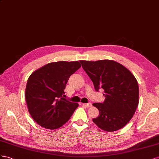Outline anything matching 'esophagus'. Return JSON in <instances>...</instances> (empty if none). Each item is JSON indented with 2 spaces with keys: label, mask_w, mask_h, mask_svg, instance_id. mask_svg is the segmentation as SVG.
Here are the masks:
<instances>
[{
  "label": "esophagus",
  "mask_w": 159,
  "mask_h": 159,
  "mask_svg": "<svg viewBox=\"0 0 159 159\" xmlns=\"http://www.w3.org/2000/svg\"><path fill=\"white\" fill-rule=\"evenodd\" d=\"M84 106H85V107H91L93 105H92V103H90V102H89V103H87V104H84L83 105Z\"/></svg>",
  "instance_id": "obj_1"
}]
</instances>
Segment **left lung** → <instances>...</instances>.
<instances>
[{"label": "left lung", "mask_w": 159, "mask_h": 159, "mask_svg": "<svg viewBox=\"0 0 159 159\" xmlns=\"http://www.w3.org/2000/svg\"><path fill=\"white\" fill-rule=\"evenodd\" d=\"M94 84L95 90H104L102 103H93L99 115L94 123L107 132L122 129L132 119L139 102L137 80L128 69L112 60L80 61Z\"/></svg>", "instance_id": "obj_1"}]
</instances>
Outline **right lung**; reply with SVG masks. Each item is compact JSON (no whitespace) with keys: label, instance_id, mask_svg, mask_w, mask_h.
Listing matches in <instances>:
<instances>
[{"label":"right lung","instance_id":"1","mask_svg":"<svg viewBox=\"0 0 159 159\" xmlns=\"http://www.w3.org/2000/svg\"><path fill=\"white\" fill-rule=\"evenodd\" d=\"M80 67L79 61L53 62L30 75L25 98L30 115L39 125L54 130L69 120L79 104L62 96L69 77Z\"/></svg>","mask_w":159,"mask_h":159}]
</instances>
